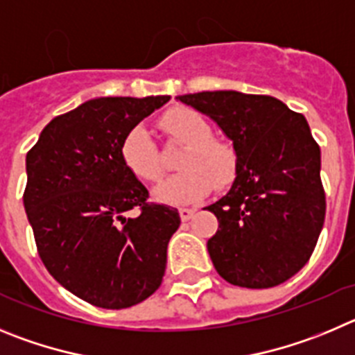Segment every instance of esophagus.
I'll return each mask as SVG.
<instances>
[{
	"instance_id": "obj_1",
	"label": "esophagus",
	"mask_w": 355,
	"mask_h": 355,
	"mask_svg": "<svg viewBox=\"0 0 355 355\" xmlns=\"http://www.w3.org/2000/svg\"><path fill=\"white\" fill-rule=\"evenodd\" d=\"M194 212H196L194 209H185V207H184V209H178V214H180L182 221H189L191 217L194 216Z\"/></svg>"
}]
</instances>
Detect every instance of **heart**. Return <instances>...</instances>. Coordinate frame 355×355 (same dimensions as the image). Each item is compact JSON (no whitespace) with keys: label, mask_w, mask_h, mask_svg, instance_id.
I'll return each mask as SVG.
<instances>
[{"label":"heart","mask_w":355,"mask_h":355,"mask_svg":"<svg viewBox=\"0 0 355 355\" xmlns=\"http://www.w3.org/2000/svg\"><path fill=\"white\" fill-rule=\"evenodd\" d=\"M161 125L189 146L180 161L184 170L155 187V200L170 205H187L207 196L214 185L226 187L232 184L237 173V155L232 146L212 138V127L198 111L175 107L162 116ZM120 154L127 170L141 180L157 182L162 177L159 152L143 125L132 127L125 134Z\"/></svg>","instance_id":"heart-1"}]
</instances>
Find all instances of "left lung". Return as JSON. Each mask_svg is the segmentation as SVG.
I'll return each mask as SVG.
<instances>
[{
  "instance_id": "1",
  "label": "left lung",
  "mask_w": 355,
  "mask_h": 355,
  "mask_svg": "<svg viewBox=\"0 0 355 355\" xmlns=\"http://www.w3.org/2000/svg\"><path fill=\"white\" fill-rule=\"evenodd\" d=\"M233 141L237 177L207 207L219 221L207 249L219 276L244 288L281 285L308 263L325 219L320 146L301 113L269 95H178Z\"/></svg>"
}]
</instances>
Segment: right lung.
<instances>
[{"instance_id": "add662e5", "label": "right lung", "mask_w": 355, "mask_h": 355, "mask_svg": "<svg viewBox=\"0 0 355 355\" xmlns=\"http://www.w3.org/2000/svg\"><path fill=\"white\" fill-rule=\"evenodd\" d=\"M168 95L101 97L53 118L26 155L24 209L38 257L83 301L130 308L161 286L178 210L150 203L122 141ZM138 208L136 218H127Z\"/></svg>"}]
</instances>
